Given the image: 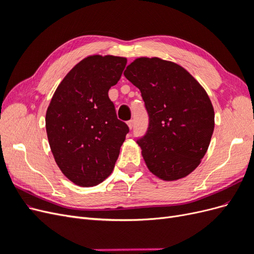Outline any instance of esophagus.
Listing matches in <instances>:
<instances>
[{
    "mask_svg": "<svg viewBox=\"0 0 254 254\" xmlns=\"http://www.w3.org/2000/svg\"><path fill=\"white\" fill-rule=\"evenodd\" d=\"M127 125H128L129 129H132V128H133V121H129V122L127 123Z\"/></svg>",
    "mask_w": 254,
    "mask_h": 254,
    "instance_id": "34e87169",
    "label": "esophagus"
}]
</instances>
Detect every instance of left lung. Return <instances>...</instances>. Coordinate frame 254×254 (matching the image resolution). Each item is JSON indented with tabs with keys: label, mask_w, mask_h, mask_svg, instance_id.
<instances>
[{
	"label": "left lung",
	"mask_w": 254,
	"mask_h": 254,
	"mask_svg": "<svg viewBox=\"0 0 254 254\" xmlns=\"http://www.w3.org/2000/svg\"><path fill=\"white\" fill-rule=\"evenodd\" d=\"M125 77L139 88L149 115L136 143L149 172L164 181L179 180L200 164L214 131V108L203 87L186 68L158 57H140Z\"/></svg>",
	"instance_id": "left-lung-1"
}]
</instances>
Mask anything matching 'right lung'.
<instances>
[{
	"label": "right lung",
	"mask_w": 254,
	"mask_h": 254,
	"mask_svg": "<svg viewBox=\"0 0 254 254\" xmlns=\"http://www.w3.org/2000/svg\"><path fill=\"white\" fill-rule=\"evenodd\" d=\"M127 58L91 55L61 80L45 115L48 139L58 167L79 187H94L112 173L129 131L117 118L109 89Z\"/></svg>",
	"instance_id": "add662e5"
}]
</instances>
